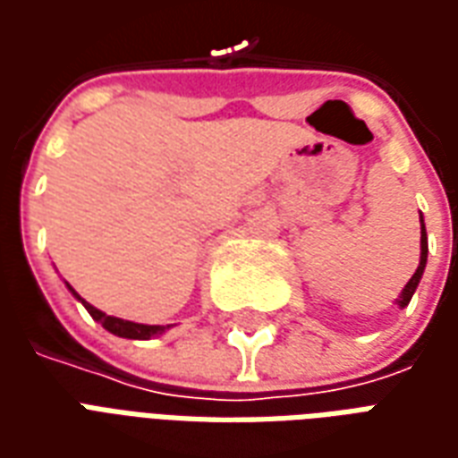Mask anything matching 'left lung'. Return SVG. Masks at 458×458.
<instances>
[{
    "label": "left lung",
    "mask_w": 458,
    "mask_h": 458,
    "mask_svg": "<svg viewBox=\"0 0 458 458\" xmlns=\"http://www.w3.org/2000/svg\"><path fill=\"white\" fill-rule=\"evenodd\" d=\"M420 223H422V240H420V248H422V252H420V267L414 269V275L410 277V282L404 284L403 294H400V299H397V304H400V307H407V304H410V299H412L414 289H417L420 279H422L424 267H427V230H424L422 216H420Z\"/></svg>",
    "instance_id": "1"
}]
</instances>
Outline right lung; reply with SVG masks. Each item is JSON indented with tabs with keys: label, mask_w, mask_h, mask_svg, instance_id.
Wrapping results in <instances>:
<instances>
[{
	"label": "right lung",
	"mask_w": 458,
	"mask_h": 458,
	"mask_svg": "<svg viewBox=\"0 0 458 458\" xmlns=\"http://www.w3.org/2000/svg\"><path fill=\"white\" fill-rule=\"evenodd\" d=\"M68 289L73 292L75 299L78 297V292H75L71 284H68ZM83 301V307L88 309V314L95 318V321H100L103 324V328H107L110 334H114V336L120 338H137V341H147V338L151 336H159V334H164L169 327H147V324H134V321H124V318H117V317H107V314H103L100 309H95L93 304H88L85 299H81Z\"/></svg>",
	"instance_id": "right-lung-1"
}]
</instances>
